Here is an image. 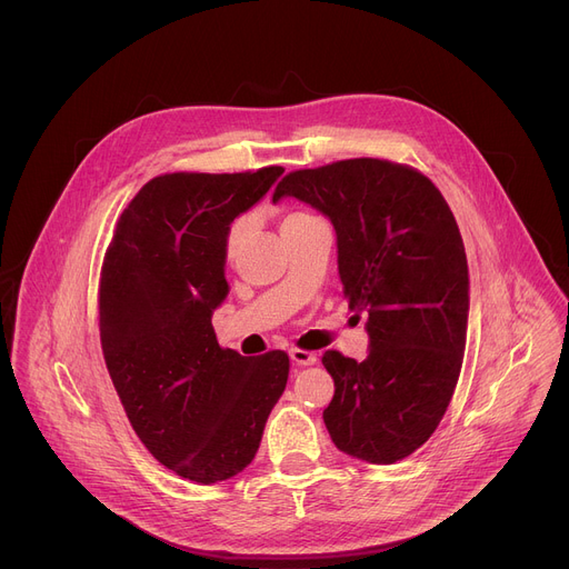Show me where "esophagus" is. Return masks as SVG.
<instances>
[{
	"label": "esophagus",
	"instance_id": "obj_1",
	"mask_svg": "<svg viewBox=\"0 0 569 569\" xmlns=\"http://www.w3.org/2000/svg\"><path fill=\"white\" fill-rule=\"evenodd\" d=\"M289 358H291L298 367H312V365H317V356L310 353V351H302V348H291Z\"/></svg>",
	"mask_w": 569,
	"mask_h": 569
}]
</instances>
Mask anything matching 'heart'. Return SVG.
Masks as SVG:
<instances>
[{
	"label": "heart",
	"instance_id": "obj_1",
	"mask_svg": "<svg viewBox=\"0 0 569 569\" xmlns=\"http://www.w3.org/2000/svg\"><path fill=\"white\" fill-rule=\"evenodd\" d=\"M302 218H308V213H289V216L284 218V223H282V226H289V223L302 221ZM241 239H243V223H237V226L230 230V234H228V243H226L228 257H232V254L237 252V248H239Z\"/></svg>",
	"mask_w": 569,
	"mask_h": 569
}]
</instances>
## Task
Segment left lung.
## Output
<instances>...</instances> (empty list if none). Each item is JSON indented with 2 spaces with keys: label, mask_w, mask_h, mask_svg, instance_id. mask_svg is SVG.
Segmentation results:
<instances>
[{
  "label": "left lung",
  "mask_w": 569,
  "mask_h": 569,
  "mask_svg": "<svg viewBox=\"0 0 569 569\" xmlns=\"http://www.w3.org/2000/svg\"><path fill=\"white\" fill-rule=\"evenodd\" d=\"M287 196L332 223L348 308L369 315L362 362L323 356L326 428L346 456L403 460L442 421L462 367L469 269L453 211L421 172L382 159L289 172L273 202Z\"/></svg>",
  "instance_id": "obj_1"
}]
</instances>
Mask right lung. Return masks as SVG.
<instances>
[{"mask_svg": "<svg viewBox=\"0 0 569 569\" xmlns=\"http://www.w3.org/2000/svg\"><path fill=\"white\" fill-rule=\"evenodd\" d=\"M284 172H172L127 204L100 278L102 353L146 449L211 486L243 471L282 397L289 358H243L211 326L228 298V234Z\"/></svg>", "mask_w": 569, "mask_h": 569, "instance_id": "1", "label": "right lung"}]
</instances>
